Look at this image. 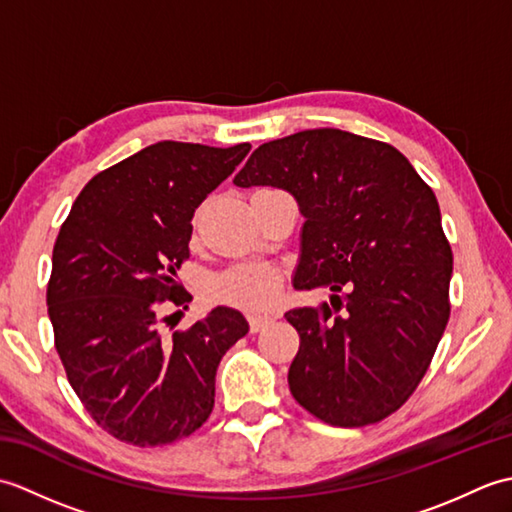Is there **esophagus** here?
Segmentation results:
<instances>
[{"mask_svg":"<svg viewBox=\"0 0 512 512\" xmlns=\"http://www.w3.org/2000/svg\"><path fill=\"white\" fill-rule=\"evenodd\" d=\"M270 317H262V314H250L248 317V325H250V332H262L266 325H270Z\"/></svg>","mask_w":512,"mask_h":512,"instance_id":"1","label":"esophagus"}]
</instances>
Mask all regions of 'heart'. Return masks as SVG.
<instances>
[{
	"label": "heart",
	"mask_w": 512,
	"mask_h": 512,
	"mask_svg": "<svg viewBox=\"0 0 512 512\" xmlns=\"http://www.w3.org/2000/svg\"><path fill=\"white\" fill-rule=\"evenodd\" d=\"M198 220H193V228ZM279 292V275L266 264H237L206 279L204 299L246 312H262L273 306Z\"/></svg>",
	"instance_id": "heart-1"
}]
</instances>
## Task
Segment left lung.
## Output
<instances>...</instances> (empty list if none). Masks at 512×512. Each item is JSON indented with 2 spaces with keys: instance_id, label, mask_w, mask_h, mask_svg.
<instances>
[{
  "instance_id": "obj_1",
  "label": "left lung",
  "mask_w": 512,
  "mask_h": 512,
  "mask_svg": "<svg viewBox=\"0 0 512 512\" xmlns=\"http://www.w3.org/2000/svg\"><path fill=\"white\" fill-rule=\"evenodd\" d=\"M233 182L295 195V288L334 292L332 308L286 312L301 341L290 394L332 427L385 420L427 374L451 314L453 253L431 187L396 147L330 127L259 145Z\"/></svg>"
}]
</instances>
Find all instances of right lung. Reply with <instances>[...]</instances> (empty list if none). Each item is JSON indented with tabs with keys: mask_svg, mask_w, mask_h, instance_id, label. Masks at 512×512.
<instances>
[{
	"mask_svg": "<svg viewBox=\"0 0 512 512\" xmlns=\"http://www.w3.org/2000/svg\"><path fill=\"white\" fill-rule=\"evenodd\" d=\"M248 151L149 145L96 173L61 224L46 292L54 347L85 411L116 440L162 447L211 416L217 365L248 323L220 306L167 334L173 314L162 308H187L176 273L191 217Z\"/></svg>",
	"mask_w": 512,
	"mask_h": 512,
	"instance_id": "1",
	"label": "right lung"
}]
</instances>
